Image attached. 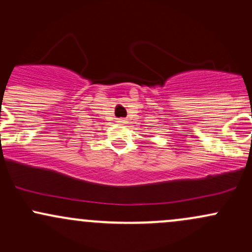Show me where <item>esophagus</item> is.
<instances>
[{
  "instance_id": "1",
  "label": "esophagus",
  "mask_w": 252,
  "mask_h": 252,
  "mask_svg": "<svg viewBox=\"0 0 252 252\" xmlns=\"http://www.w3.org/2000/svg\"><path fill=\"white\" fill-rule=\"evenodd\" d=\"M126 120H124V118H120V120H118V123H126Z\"/></svg>"
}]
</instances>
